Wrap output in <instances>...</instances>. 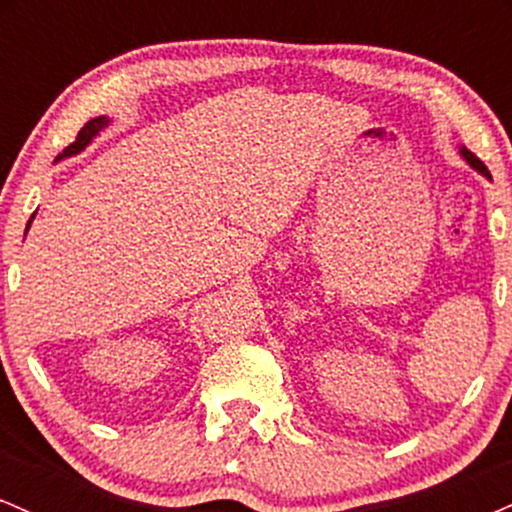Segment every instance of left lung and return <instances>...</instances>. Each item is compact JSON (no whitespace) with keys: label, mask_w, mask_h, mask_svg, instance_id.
Wrapping results in <instances>:
<instances>
[{"label":"left lung","mask_w":512,"mask_h":512,"mask_svg":"<svg viewBox=\"0 0 512 512\" xmlns=\"http://www.w3.org/2000/svg\"><path fill=\"white\" fill-rule=\"evenodd\" d=\"M460 154H462V158H464V161H467V163H469V166H472L474 170H479V173H481V175H489V170H486V166H484V163H481V161H479V158L472 154V151H469V149H464V146H462V149H460Z\"/></svg>","instance_id":"1"}]
</instances>
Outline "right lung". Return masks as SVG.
<instances>
[{
    "instance_id": "right-lung-1",
    "label": "right lung",
    "mask_w": 512,
    "mask_h": 512,
    "mask_svg": "<svg viewBox=\"0 0 512 512\" xmlns=\"http://www.w3.org/2000/svg\"><path fill=\"white\" fill-rule=\"evenodd\" d=\"M108 117H93V120H88L84 127H81V132L76 134V139L72 144L67 146V149L62 151L60 154V158H64V156H74V154H79V151H84L88 144H91V139L96 137L98 132H101L103 127H108ZM35 216V214H33ZM33 216H31V221H33ZM31 221H28V226H31ZM28 226H26V231H28Z\"/></svg>"
}]
</instances>
